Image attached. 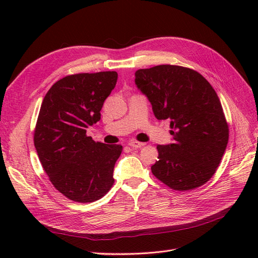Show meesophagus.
I'll use <instances>...</instances> for the list:
<instances>
[{"instance_id": "obj_1", "label": "esophagus", "mask_w": 258, "mask_h": 258, "mask_svg": "<svg viewBox=\"0 0 258 258\" xmlns=\"http://www.w3.org/2000/svg\"><path fill=\"white\" fill-rule=\"evenodd\" d=\"M129 146L134 147V148H140V147L144 146V143H142V142H138V141H130V142H129Z\"/></svg>"}]
</instances>
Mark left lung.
I'll return each instance as SVG.
<instances>
[{"label":"left lung","mask_w":258,"mask_h":258,"mask_svg":"<svg viewBox=\"0 0 258 258\" xmlns=\"http://www.w3.org/2000/svg\"><path fill=\"white\" fill-rule=\"evenodd\" d=\"M138 89L158 120L170 121L173 142L157 145L152 172L175 190L204 185L215 173L228 143L221 101L204 76L191 69L162 64L136 72Z\"/></svg>","instance_id":"1"}]
</instances>
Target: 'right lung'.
<instances>
[{
    "instance_id": "right-lung-1",
    "label": "right lung",
    "mask_w": 258,
    "mask_h": 258,
    "mask_svg": "<svg viewBox=\"0 0 258 258\" xmlns=\"http://www.w3.org/2000/svg\"><path fill=\"white\" fill-rule=\"evenodd\" d=\"M115 71L63 77L46 93L34 131V146L57 190L77 202L103 197L114 183L119 144L95 142L86 132L117 82Z\"/></svg>"
}]
</instances>
